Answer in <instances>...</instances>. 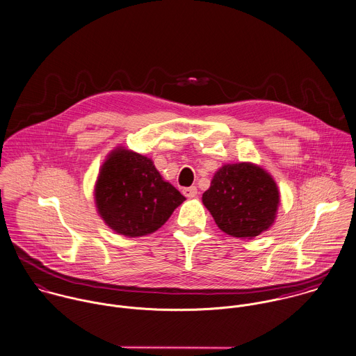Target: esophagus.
Here are the masks:
<instances>
[{"mask_svg":"<svg viewBox=\"0 0 356 356\" xmlns=\"http://www.w3.org/2000/svg\"><path fill=\"white\" fill-rule=\"evenodd\" d=\"M183 194L187 198H194L198 194V190H197V187H187L183 190Z\"/></svg>","mask_w":356,"mask_h":356,"instance_id":"1","label":"esophagus"}]
</instances>
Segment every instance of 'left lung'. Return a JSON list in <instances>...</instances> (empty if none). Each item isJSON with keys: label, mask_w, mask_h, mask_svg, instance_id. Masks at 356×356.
Listing matches in <instances>:
<instances>
[{"label": "left lung", "mask_w": 356, "mask_h": 356, "mask_svg": "<svg viewBox=\"0 0 356 356\" xmlns=\"http://www.w3.org/2000/svg\"><path fill=\"white\" fill-rule=\"evenodd\" d=\"M202 204L222 232L253 239L275 222L281 194L274 177L260 165L225 163L214 173Z\"/></svg>", "instance_id": "obj_1"}]
</instances>
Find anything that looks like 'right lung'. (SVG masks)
<instances>
[{
  "mask_svg": "<svg viewBox=\"0 0 356 356\" xmlns=\"http://www.w3.org/2000/svg\"><path fill=\"white\" fill-rule=\"evenodd\" d=\"M93 197L106 225L128 238L155 232L186 201L163 180L151 158L122 145L115 147L100 166Z\"/></svg>",
  "mask_w": 356,
  "mask_h": 356,
  "instance_id": "right-lung-1",
  "label": "right lung"
}]
</instances>
